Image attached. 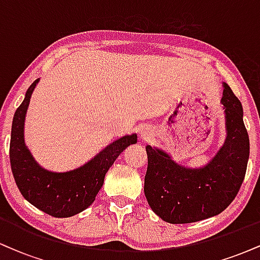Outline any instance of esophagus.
Segmentation results:
<instances>
[{
  "label": "esophagus",
  "mask_w": 260,
  "mask_h": 260,
  "mask_svg": "<svg viewBox=\"0 0 260 260\" xmlns=\"http://www.w3.org/2000/svg\"><path fill=\"white\" fill-rule=\"evenodd\" d=\"M139 137L143 142H148V140L153 137V131H151V128L149 127H143L142 129H140Z\"/></svg>",
  "instance_id": "1"
}]
</instances>
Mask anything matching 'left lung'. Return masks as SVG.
Listing matches in <instances>:
<instances>
[{"label":"left lung","mask_w":260,"mask_h":260,"mask_svg":"<svg viewBox=\"0 0 260 260\" xmlns=\"http://www.w3.org/2000/svg\"><path fill=\"white\" fill-rule=\"evenodd\" d=\"M226 138L208 164L187 168L162 149L147 145L148 170L144 194L149 207L170 223H189L215 216L231 204L240 190L249 159V138L243 109L222 82Z\"/></svg>","instance_id":"obj_1"}]
</instances>
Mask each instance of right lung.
<instances>
[{"label": "right lung", "instance_id": "add662e5", "mask_svg": "<svg viewBox=\"0 0 260 260\" xmlns=\"http://www.w3.org/2000/svg\"><path fill=\"white\" fill-rule=\"evenodd\" d=\"M38 78L29 86L13 116L10 143V160L18 189L35 208L55 217H70L90 207L105 180L106 172L118 155L137 143V134L113 140L92 159L79 168L64 172L44 169L34 159L24 139L26 111Z\"/></svg>", "mask_w": 260, "mask_h": 260}]
</instances>
